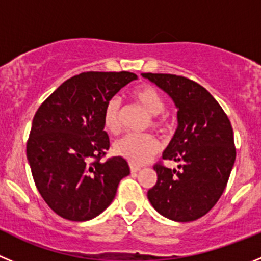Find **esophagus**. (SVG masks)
Here are the masks:
<instances>
[{"instance_id": "1", "label": "esophagus", "mask_w": 261, "mask_h": 261, "mask_svg": "<svg viewBox=\"0 0 261 261\" xmlns=\"http://www.w3.org/2000/svg\"><path fill=\"white\" fill-rule=\"evenodd\" d=\"M141 170V167L140 166H135V165H130V171L132 172H137Z\"/></svg>"}]
</instances>
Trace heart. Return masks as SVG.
<instances>
[{
  "label": "heart",
  "mask_w": 261,
  "mask_h": 261,
  "mask_svg": "<svg viewBox=\"0 0 261 261\" xmlns=\"http://www.w3.org/2000/svg\"><path fill=\"white\" fill-rule=\"evenodd\" d=\"M130 95L142 110L150 115V123L147 124V126H151L155 132L161 135H166L171 130L174 123L171 116L165 112V99L155 87L141 85L135 87ZM103 121L106 129L112 135L121 132L123 121H121V103L119 98L114 96L106 103L103 111ZM114 150L120 156L125 158L130 165L140 166L155 155L156 151L159 150V144L155 137L150 135H129L115 142Z\"/></svg>",
  "instance_id": "b5f03b06"
}]
</instances>
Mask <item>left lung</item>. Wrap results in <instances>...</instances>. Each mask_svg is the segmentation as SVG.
Listing matches in <instances>:
<instances>
[{"label": "left lung", "mask_w": 261, "mask_h": 261, "mask_svg": "<svg viewBox=\"0 0 261 261\" xmlns=\"http://www.w3.org/2000/svg\"><path fill=\"white\" fill-rule=\"evenodd\" d=\"M171 96L177 129L163 159L177 168L154 165L156 183L147 199L158 213L177 222L195 221L213 208L226 188L235 162L231 123L208 90L181 75L142 73Z\"/></svg>", "instance_id": "left-lung-1"}]
</instances>
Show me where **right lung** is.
Wrapping results in <instances>:
<instances>
[{
  "instance_id": "add662e5",
  "label": "right lung",
  "mask_w": 261,
  "mask_h": 261,
  "mask_svg": "<svg viewBox=\"0 0 261 261\" xmlns=\"http://www.w3.org/2000/svg\"><path fill=\"white\" fill-rule=\"evenodd\" d=\"M137 80L129 71H85L66 80L36 111L27 141V159L39 193L69 221H87L115 199L129 175L123 156L100 159L110 149L106 103Z\"/></svg>"
}]
</instances>
